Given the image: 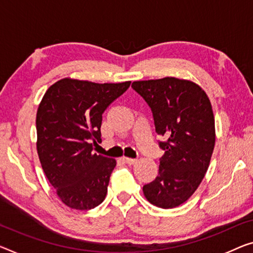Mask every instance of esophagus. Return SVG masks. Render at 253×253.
I'll use <instances>...</instances> for the list:
<instances>
[{"instance_id":"34e87169","label":"esophagus","mask_w":253,"mask_h":253,"mask_svg":"<svg viewBox=\"0 0 253 253\" xmlns=\"http://www.w3.org/2000/svg\"><path fill=\"white\" fill-rule=\"evenodd\" d=\"M122 159H123V162H124V163H126V164H130V165L134 164V163L137 162V159H134V158H130V157H123Z\"/></svg>"}]
</instances>
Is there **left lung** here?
<instances>
[{"label":"left lung","mask_w":253,"mask_h":253,"mask_svg":"<svg viewBox=\"0 0 253 253\" xmlns=\"http://www.w3.org/2000/svg\"><path fill=\"white\" fill-rule=\"evenodd\" d=\"M153 112L164 150L158 175L143 185L146 199L159 208L184 204L205 177L215 147V118L207 94L193 81L166 77L132 83Z\"/></svg>","instance_id":"left-lung-1"}]
</instances>
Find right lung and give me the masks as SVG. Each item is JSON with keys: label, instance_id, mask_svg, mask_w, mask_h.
Here are the masks:
<instances>
[{"label": "right lung", "instance_id": "1", "mask_svg": "<svg viewBox=\"0 0 253 253\" xmlns=\"http://www.w3.org/2000/svg\"><path fill=\"white\" fill-rule=\"evenodd\" d=\"M131 81L96 84L64 78L46 90L36 115L37 153L60 200L77 211L102 204L116 161L92 153L102 115Z\"/></svg>", "mask_w": 253, "mask_h": 253}]
</instances>
